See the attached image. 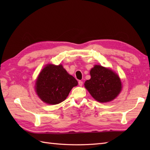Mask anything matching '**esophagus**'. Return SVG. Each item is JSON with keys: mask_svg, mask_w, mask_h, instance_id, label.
Here are the masks:
<instances>
[{"mask_svg": "<svg viewBox=\"0 0 150 150\" xmlns=\"http://www.w3.org/2000/svg\"><path fill=\"white\" fill-rule=\"evenodd\" d=\"M82 84H83V82L81 81H79V85L80 86H82Z\"/></svg>", "mask_w": 150, "mask_h": 150, "instance_id": "1", "label": "esophagus"}]
</instances>
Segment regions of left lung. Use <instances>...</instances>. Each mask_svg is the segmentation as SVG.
Instances as JSON below:
<instances>
[{
    "instance_id": "1",
    "label": "left lung",
    "mask_w": 150,
    "mask_h": 150,
    "mask_svg": "<svg viewBox=\"0 0 150 150\" xmlns=\"http://www.w3.org/2000/svg\"><path fill=\"white\" fill-rule=\"evenodd\" d=\"M90 75L91 79L85 82L84 86L98 102H110L120 92L122 84L120 78L111 69L95 65L91 69Z\"/></svg>"
}]
</instances>
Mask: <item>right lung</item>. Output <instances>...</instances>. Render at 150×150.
<instances>
[{
	"instance_id": "right-lung-1",
	"label": "right lung",
	"mask_w": 150,
	"mask_h": 150,
	"mask_svg": "<svg viewBox=\"0 0 150 150\" xmlns=\"http://www.w3.org/2000/svg\"><path fill=\"white\" fill-rule=\"evenodd\" d=\"M78 84L62 65H47L41 71L36 81V92L44 103L57 104L64 100L71 89Z\"/></svg>"
}]
</instances>
